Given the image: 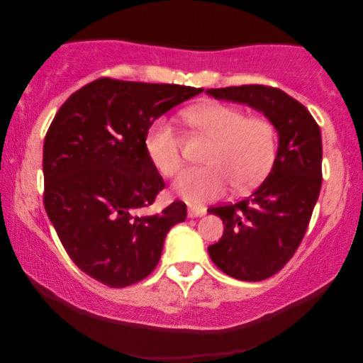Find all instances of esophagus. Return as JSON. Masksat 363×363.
<instances>
[{
    "instance_id": "esophagus-1",
    "label": "esophagus",
    "mask_w": 363,
    "mask_h": 363,
    "mask_svg": "<svg viewBox=\"0 0 363 363\" xmlns=\"http://www.w3.org/2000/svg\"><path fill=\"white\" fill-rule=\"evenodd\" d=\"M206 213V210L205 208H201V206H190L188 208V216L190 218H200V216H203Z\"/></svg>"
}]
</instances>
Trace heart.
I'll list each match as a JSON object with an SVG mask.
<instances>
[{"label": "heart", "instance_id": "obj_1", "mask_svg": "<svg viewBox=\"0 0 363 363\" xmlns=\"http://www.w3.org/2000/svg\"><path fill=\"white\" fill-rule=\"evenodd\" d=\"M185 121L213 138L201 168H188L173 188L191 205L215 200L233 183L247 190L259 183L274 162L276 128L264 117H246L241 108L208 104L185 112ZM145 152L163 177H173L183 165L182 142L165 118H158L145 135Z\"/></svg>", "mask_w": 363, "mask_h": 363}]
</instances>
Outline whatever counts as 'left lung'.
Wrapping results in <instances>:
<instances>
[{"label":"left lung","instance_id":"obj_1","mask_svg":"<svg viewBox=\"0 0 363 363\" xmlns=\"http://www.w3.org/2000/svg\"><path fill=\"white\" fill-rule=\"evenodd\" d=\"M208 96L246 104L277 132L269 175L245 200L210 208L225 225L208 247L211 261L240 281H264L294 256L309 226L322 185L320 128L311 112L281 89L240 86L208 89Z\"/></svg>","mask_w":363,"mask_h":363}]
</instances>
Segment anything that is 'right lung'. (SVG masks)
Returning <instances> with one entry per match:
<instances>
[{"mask_svg": "<svg viewBox=\"0 0 363 363\" xmlns=\"http://www.w3.org/2000/svg\"><path fill=\"white\" fill-rule=\"evenodd\" d=\"M203 89L97 79L59 108L44 140V208L79 269L108 287L145 279L167 233L185 221L173 201L147 215L165 183L145 152L152 123Z\"/></svg>", "mask_w": 363, "mask_h": 363, "instance_id": "obj_1", "label": "right lung"}]
</instances>
